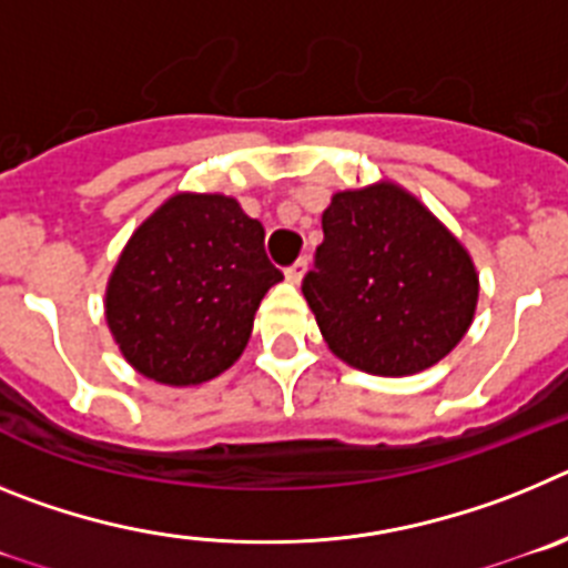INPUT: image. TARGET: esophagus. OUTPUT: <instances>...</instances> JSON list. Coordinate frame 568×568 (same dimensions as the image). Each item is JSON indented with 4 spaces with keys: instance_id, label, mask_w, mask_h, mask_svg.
I'll return each instance as SVG.
<instances>
[{
    "instance_id": "obj_1",
    "label": "esophagus",
    "mask_w": 568,
    "mask_h": 568,
    "mask_svg": "<svg viewBox=\"0 0 568 568\" xmlns=\"http://www.w3.org/2000/svg\"><path fill=\"white\" fill-rule=\"evenodd\" d=\"M307 267H310V258H307V255H301L295 264H290V267L284 270V275H287L290 284H298V281L304 278V273H307Z\"/></svg>"
}]
</instances>
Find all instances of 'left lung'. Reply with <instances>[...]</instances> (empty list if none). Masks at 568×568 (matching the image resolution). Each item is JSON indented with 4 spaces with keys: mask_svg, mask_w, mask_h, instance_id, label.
<instances>
[{
    "mask_svg": "<svg viewBox=\"0 0 568 568\" xmlns=\"http://www.w3.org/2000/svg\"><path fill=\"white\" fill-rule=\"evenodd\" d=\"M301 290L341 361L373 375L438 364L469 329L478 273L460 241L395 184L344 190Z\"/></svg>",
    "mask_w": 568,
    "mask_h": 568,
    "instance_id": "1",
    "label": "left lung"
}]
</instances>
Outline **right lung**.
<instances>
[{"label": "right lung", "instance_id": "obj_1", "mask_svg": "<svg viewBox=\"0 0 568 568\" xmlns=\"http://www.w3.org/2000/svg\"><path fill=\"white\" fill-rule=\"evenodd\" d=\"M281 278L264 227L235 199L179 193L135 230L110 275V333L144 378L202 384L244 353Z\"/></svg>", "mask_w": 568, "mask_h": 568}]
</instances>
